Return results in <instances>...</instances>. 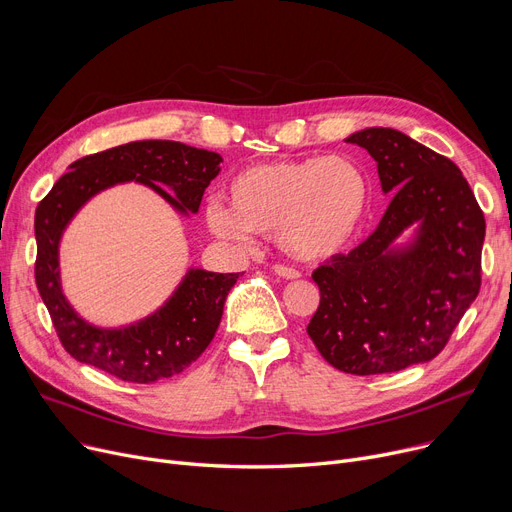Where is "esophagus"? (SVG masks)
<instances>
[{"label":"esophagus","instance_id":"obj_1","mask_svg":"<svg viewBox=\"0 0 512 512\" xmlns=\"http://www.w3.org/2000/svg\"><path fill=\"white\" fill-rule=\"evenodd\" d=\"M274 274L276 276H280V278H286V280H297V278H301V272L299 270H294V267H290V265H282V263H276L274 267Z\"/></svg>","mask_w":512,"mask_h":512}]
</instances>
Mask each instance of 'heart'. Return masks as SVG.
Returning <instances> with one entry per match:
<instances>
[{
    "label": "heart",
    "instance_id": "heart-1",
    "mask_svg": "<svg viewBox=\"0 0 512 512\" xmlns=\"http://www.w3.org/2000/svg\"><path fill=\"white\" fill-rule=\"evenodd\" d=\"M228 207H207L209 228L245 242L274 236L299 261H321L357 238L369 213L371 184L351 155L280 159L238 172L226 188Z\"/></svg>",
    "mask_w": 512,
    "mask_h": 512
}]
</instances>
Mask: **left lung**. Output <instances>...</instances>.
I'll return each mask as SVG.
<instances>
[{
  "label": "left lung",
  "instance_id": "1",
  "mask_svg": "<svg viewBox=\"0 0 512 512\" xmlns=\"http://www.w3.org/2000/svg\"><path fill=\"white\" fill-rule=\"evenodd\" d=\"M346 143L378 161L382 191L394 197L359 247L313 272L321 299L307 334L344 373H392L440 355L475 301L486 218L456 164L407 134L365 128ZM413 223L414 242L394 252Z\"/></svg>",
  "mask_w": 512,
  "mask_h": 512
}]
</instances>
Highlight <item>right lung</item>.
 <instances>
[{
    "instance_id": "right-lung-1",
    "label": "right lung",
    "mask_w": 512,
    "mask_h": 512,
    "mask_svg": "<svg viewBox=\"0 0 512 512\" xmlns=\"http://www.w3.org/2000/svg\"><path fill=\"white\" fill-rule=\"evenodd\" d=\"M220 161L218 153L176 141H134L76 159L70 172L53 184L35 213V280L70 357L132 384L172 378L201 357L220 326L238 274L191 270L153 315L126 328L105 330L87 324L66 301L58 247L74 213L103 188L120 182H141L180 213H197L205 188L220 174Z\"/></svg>"
}]
</instances>
